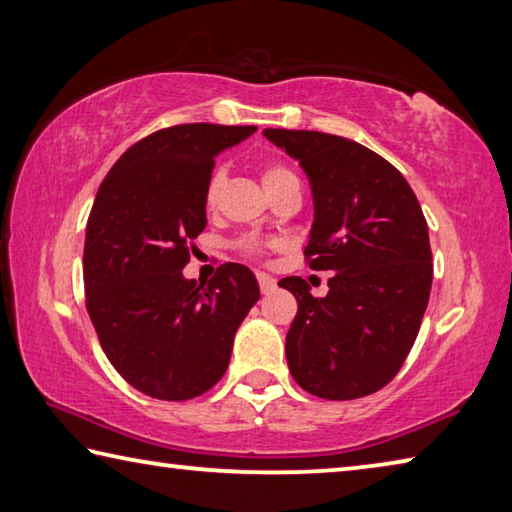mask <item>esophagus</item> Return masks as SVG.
I'll use <instances>...</instances> for the list:
<instances>
[{
	"label": "esophagus",
	"instance_id": "1",
	"mask_svg": "<svg viewBox=\"0 0 512 512\" xmlns=\"http://www.w3.org/2000/svg\"><path fill=\"white\" fill-rule=\"evenodd\" d=\"M256 279H258V288H261V292H263V294H267V292H272V290H274L276 281L272 279L270 274H265V272H256Z\"/></svg>",
	"mask_w": 512,
	"mask_h": 512
}]
</instances>
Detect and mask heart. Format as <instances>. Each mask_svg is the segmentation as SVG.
I'll use <instances>...</instances> for the list:
<instances>
[{"mask_svg":"<svg viewBox=\"0 0 512 512\" xmlns=\"http://www.w3.org/2000/svg\"><path fill=\"white\" fill-rule=\"evenodd\" d=\"M261 175H263V184H265L267 191H270V188H274L276 184L285 182V179L294 177V173H292L290 168H285L283 164H276V161H267V164H263ZM220 184H222V173H220V170H215V173L209 177V182H206V188H204V202L209 204V206H213L215 200H218ZM238 247L245 251V254H249V256H263V251H265L263 242L256 240V238H242L238 242Z\"/></svg>","mask_w":512,"mask_h":512,"instance_id":"1","label":"heart"}]
</instances>
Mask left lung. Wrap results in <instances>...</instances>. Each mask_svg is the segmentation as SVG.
I'll use <instances>...</instances> for the list:
<instances>
[{
	"label": "left lung",
	"instance_id": "obj_1",
	"mask_svg": "<svg viewBox=\"0 0 512 512\" xmlns=\"http://www.w3.org/2000/svg\"><path fill=\"white\" fill-rule=\"evenodd\" d=\"M263 134L310 179L306 263L335 272L324 299L301 276L279 281L299 303L285 337L292 378L317 398L371 396L402 369L429 301L434 263L423 209L400 170L362 143L315 130Z\"/></svg>",
	"mask_w": 512,
	"mask_h": 512
}]
</instances>
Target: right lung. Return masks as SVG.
Returning <instances> with one entry per match:
<instances>
[{"instance_id":"add662e5","label":"right lung","mask_w":512,"mask_h":512,"mask_svg":"<svg viewBox=\"0 0 512 512\" xmlns=\"http://www.w3.org/2000/svg\"><path fill=\"white\" fill-rule=\"evenodd\" d=\"M254 130L170 125L125 150L98 186L83 251L85 308L107 360L150 398L179 402L209 391L261 297L238 263L220 265L209 283L182 276L206 227L215 157Z\"/></svg>"}]
</instances>
